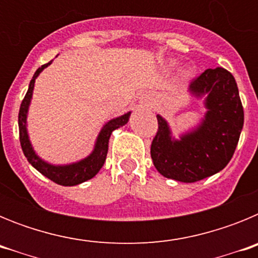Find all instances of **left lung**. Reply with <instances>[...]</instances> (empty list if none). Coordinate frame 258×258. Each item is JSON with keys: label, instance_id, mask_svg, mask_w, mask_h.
Masks as SVG:
<instances>
[{"label": "left lung", "instance_id": "obj_1", "mask_svg": "<svg viewBox=\"0 0 258 258\" xmlns=\"http://www.w3.org/2000/svg\"><path fill=\"white\" fill-rule=\"evenodd\" d=\"M188 90L197 97L207 95L208 112L202 124L174 141L166 121L157 115V132L151 143L157 172L186 183L211 177L229 164L244 124L238 85L227 70H206L191 81Z\"/></svg>", "mask_w": 258, "mask_h": 258}]
</instances>
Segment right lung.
<instances>
[{"label":"right lung","instance_id":"add662e5","mask_svg":"<svg viewBox=\"0 0 258 258\" xmlns=\"http://www.w3.org/2000/svg\"><path fill=\"white\" fill-rule=\"evenodd\" d=\"M51 61L46 63V64L41 66L37 71L35 72L33 77H32L31 83H29L28 92H27L26 97L23 99L22 104H20L19 109V116H18V122H19V140H20V146H22L23 154L27 157V160L32 164V166H35L36 169L44 174L45 177H47L49 179H51L52 182L55 183L61 184V186H75V184L83 183V182L88 181V179L93 178L102 166H103L104 161H106L107 151H108V141L111 133H112L115 129L122 126L127 122L129 120V116L131 112L125 113V115L120 116V117H116L111 121L107 122L103 126V129L101 131L99 136L97 138V143H95L94 151L90 154V156H88L84 160L79 161V163L70 164V165H61V166H55L51 165V164H47L45 161H42L37 155L35 154L33 149H32L31 142L28 140V134H27V111H28L29 102H31L32 98V92H33V86H35V80L36 77L40 75V72L44 70L45 67L50 64Z\"/></svg>","mask_w":258,"mask_h":258}]
</instances>
